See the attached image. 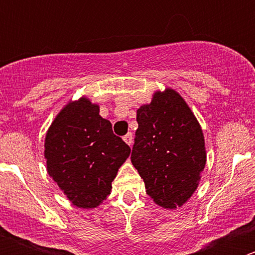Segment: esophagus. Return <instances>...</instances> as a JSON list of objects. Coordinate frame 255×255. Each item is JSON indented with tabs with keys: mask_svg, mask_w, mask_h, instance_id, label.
Masks as SVG:
<instances>
[{
	"mask_svg": "<svg viewBox=\"0 0 255 255\" xmlns=\"http://www.w3.org/2000/svg\"><path fill=\"white\" fill-rule=\"evenodd\" d=\"M123 140H125L126 143L128 144V145H132L133 144V135H132V133H127V134L125 135V137H123Z\"/></svg>",
	"mask_w": 255,
	"mask_h": 255,
	"instance_id": "1",
	"label": "esophagus"
}]
</instances>
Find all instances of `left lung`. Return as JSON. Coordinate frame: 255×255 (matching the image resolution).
Here are the masks:
<instances>
[{
	"mask_svg": "<svg viewBox=\"0 0 255 255\" xmlns=\"http://www.w3.org/2000/svg\"><path fill=\"white\" fill-rule=\"evenodd\" d=\"M130 160L159 206H182L199 186L206 164L204 133L185 100L173 89L156 91L137 111Z\"/></svg>",
	"mask_w": 255,
	"mask_h": 255,
	"instance_id": "8db88e82",
	"label": "left lung"
}]
</instances>
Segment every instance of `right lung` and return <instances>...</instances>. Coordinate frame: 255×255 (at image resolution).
Instances as JSON below:
<instances>
[{
  "label": "right lung",
  "mask_w": 255,
  "mask_h": 255,
  "mask_svg": "<svg viewBox=\"0 0 255 255\" xmlns=\"http://www.w3.org/2000/svg\"><path fill=\"white\" fill-rule=\"evenodd\" d=\"M130 148L113 134L99 105L86 97L69 102L49 127L44 143L48 174L80 208H95L110 194Z\"/></svg>",
  "instance_id": "right-lung-1"
}]
</instances>
